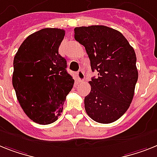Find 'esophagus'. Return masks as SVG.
I'll use <instances>...</instances> for the list:
<instances>
[{
  "label": "esophagus",
  "mask_w": 157,
  "mask_h": 157,
  "mask_svg": "<svg viewBox=\"0 0 157 157\" xmlns=\"http://www.w3.org/2000/svg\"><path fill=\"white\" fill-rule=\"evenodd\" d=\"M84 78H85V75H84L83 71H78L77 72V79L78 82H83Z\"/></svg>",
  "instance_id": "34e87169"
}]
</instances>
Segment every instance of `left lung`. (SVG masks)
I'll return each mask as SVG.
<instances>
[{
  "mask_svg": "<svg viewBox=\"0 0 157 157\" xmlns=\"http://www.w3.org/2000/svg\"><path fill=\"white\" fill-rule=\"evenodd\" d=\"M75 39L84 46L91 70L98 72L84 99L86 113L95 122H115L134 96L138 79L134 49L120 32L105 25L76 27Z\"/></svg>",
  "mask_w": 157,
  "mask_h": 157,
  "instance_id": "obj_1",
  "label": "left lung"
}]
</instances>
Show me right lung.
<instances>
[{"label":"right lung","instance_id":"1","mask_svg":"<svg viewBox=\"0 0 157 157\" xmlns=\"http://www.w3.org/2000/svg\"><path fill=\"white\" fill-rule=\"evenodd\" d=\"M65 30L46 28L32 33L21 45L13 60V86L27 116L50 124L63 111L75 80L67 72V61L58 54Z\"/></svg>","mask_w":157,"mask_h":157}]
</instances>
